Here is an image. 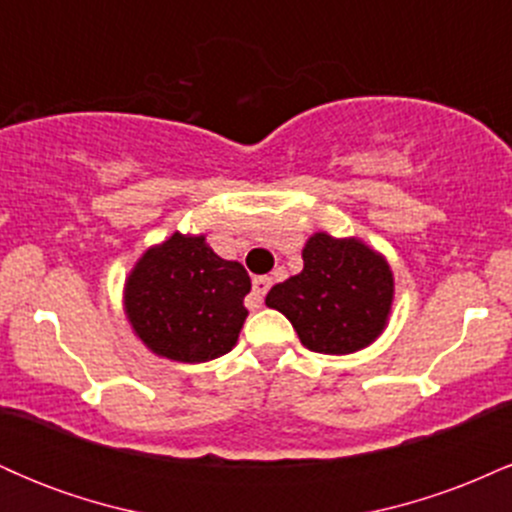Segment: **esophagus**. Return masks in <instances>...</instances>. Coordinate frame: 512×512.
<instances>
[{"label":"esophagus","instance_id":"34e87169","mask_svg":"<svg viewBox=\"0 0 512 512\" xmlns=\"http://www.w3.org/2000/svg\"><path fill=\"white\" fill-rule=\"evenodd\" d=\"M269 286H272V279H269V276H255V279H252V301H250V305H257V308H260L264 296H267Z\"/></svg>","mask_w":512,"mask_h":512}]
</instances>
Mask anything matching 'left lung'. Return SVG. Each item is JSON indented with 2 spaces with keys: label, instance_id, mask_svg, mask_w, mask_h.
Returning a JSON list of instances; mask_svg holds the SVG:
<instances>
[{
  "label": "left lung",
  "instance_id": "obj_1",
  "mask_svg": "<svg viewBox=\"0 0 512 512\" xmlns=\"http://www.w3.org/2000/svg\"><path fill=\"white\" fill-rule=\"evenodd\" d=\"M395 296L383 255L356 238L315 233L303 248V272L272 286L269 308L291 320L305 349L354 354L385 330Z\"/></svg>",
  "mask_w": 512,
  "mask_h": 512
}]
</instances>
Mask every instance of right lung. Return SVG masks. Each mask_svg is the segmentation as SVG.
<instances>
[{"label":"right lung","mask_w":512,"mask_h":512,"mask_svg":"<svg viewBox=\"0 0 512 512\" xmlns=\"http://www.w3.org/2000/svg\"><path fill=\"white\" fill-rule=\"evenodd\" d=\"M250 276L221 260L204 236L173 233L146 250L125 284V313L137 337L180 363L219 358L238 342Z\"/></svg>","instance_id":"right-lung-1"}]
</instances>
